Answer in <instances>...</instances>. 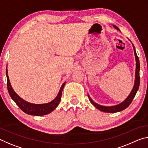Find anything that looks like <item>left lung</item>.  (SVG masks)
<instances>
[{
    "label": "left lung",
    "instance_id": "left-lung-1",
    "mask_svg": "<svg viewBox=\"0 0 148 148\" xmlns=\"http://www.w3.org/2000/svg\"><path fill=\"white\" fill-rule=\"evenodd\" d=\"M113 27L115 29H116L117 30L119 31V28L117 26L113 25ZM132 46H133L135 59H136V71H135V79H134L133 88H132V91H131V92H130L129 96L127 97L123 101L118 104L114 105V106H102V105L98 104L95 102H94L88 95V97L90 102L94 105L95 107H96L97 109L101 110L102 112H107V113H116V112H118L120 111H122V110H123L125 109H126L131 104L132 100H133L134 97L136 94L137 91L138 90L139 86H140V61H139L138 57L136 55V49H135V47L133 44H132Z\"/></svg>",
    "mask_w": 148,
    "mask_h": 148
}]
</instances>
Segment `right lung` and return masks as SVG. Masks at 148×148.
<instances>
[{
  "mask_svg": "<svg viewBox=\"0 0 148 148\" xmlns=\"http://www.w3.org/2000/svg\"><path fill=\"white\" fill-rule=\"evenodd\" d=\"M6 74L7 77V87H8V91L10 96L11 97L12 100L16 102L17 106L19 107V108L21 109L22 111L24 112L25 113L29 115H32V116H44V115H46L51 113V112L52 111H53L59 105V103L60 101H61L62 89H63V87L66 82H64V83L62 84V86L61 87V89H60L58 94H57V97H56V99H54L52 101L48 102V103L45 104H32L25 101V100L21 98V97L14 91V90L12 88V87L11 86L10 82L7 67Z\"/></svg>",
  "mask_w": 148,
  "mask_h": 148,
  "instance_id": "obj_1",
  "label": "right lung"
}]
</instances>
